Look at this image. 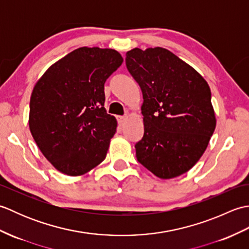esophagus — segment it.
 Listing matches in <instances>:
<instances>
[{"mask_svg":"<svg viewBox=\"0 0 249 249\" xmlns=\"http://www.w3.org/2000/svg\"><path fill=\"white\" fill-rule=\"evenodd\" d=\"M127 119H128L127 116H119L118 122H119L120 126H124L125 123H126V121H127Z\"/></svg>","mask_w":249,"mask_h":249,"instance_id":"esophagus-1","label":"esophagus"}]
</instances>
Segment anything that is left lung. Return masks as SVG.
I'll list each match as a JSON object with an SVG mask.
<instances>
[{"label": "left lung", "mask_w": 249, "mask_h": 249, "mask_svg": "<svg viewBox=\"0 0 249 249\" xmlns=\"http://www.w3.org/2000/svg\"><path fill=\"white\" fill-rule=\"evenodd\" d=\"M126 67L143 95L144 135L137 142V160L160 178L192 169L216 127L211 89L200 73L165 48H135Z\"/></svg>", "instance_id": "obj_1"}]
</instances>
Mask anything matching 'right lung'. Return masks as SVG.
I'll return each instance as SVG.
<instances>
[{
	"label": "right lung",
	"mask_w": 249,
	"mask_h": 249,
	"mask_svg": "<svg viewBox=\"0 0 249 249\" xmlns=\"http://www.w3.org/2000/svg\"><path fill=\"white\" fill-rule=\"evenodd\" d=\"M122 63L113 49L82 47L51 65L36 82L30 130L56 170L82 176L106 158L118 123L104 107L105 82Z\"/></svg>",
	"instance_id": "right-lung-1"
}]
</instances>
